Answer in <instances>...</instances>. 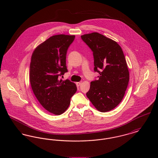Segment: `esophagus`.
<instances>
[{
	"label": "esophagus",
	"instance_id": "1",
	"mask_svg": "<svg viewBox=\"0 0 158 158\" xmlns=\"http://www.w3.org/2000/svg\"><path fill=\"white\" fill-rule=\"evenodd\" d=\"M81 85V82H77V83H76V85H77V87H79Z\"/></svg>",
	"mask_w": 158,
	"mask_h": 158
}]
</instances>
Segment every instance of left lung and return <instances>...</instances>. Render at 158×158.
Segmentation results:
<instances>
[{
  "label": "left lung",
  "mask_w": 158,
  "mask_h": 158,
  "mask_svg": "<svg viewBox=\"0 0 158 158\" xmlns=\"http://www.w3.org/2000/svg\"><path fill=\"white\" fill-rule=\"evenodd\" d=\"M81 38L93 52L94 69L100 74L98 80L90 82L86 95L98 111H110L122 100L130 80L123 50L117 42L97 32Z\"/></svg>",
  "instance_id": "obj_1"
}]
</instances>
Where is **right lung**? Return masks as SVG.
Here are the masks:
<instances>
[{"mask_svg": "<svg viewBox=\"0 0 158 158\" xmlns=\"http://www.w3.org/2000/svg\"><path fill=\"white\" fill-rule=\"evenodd\" d=\"M75 35L50 37L33 51L30 66V81L33 92L47 111L55 115L64 113L77 91L76 85L60 79L68 72L66 54Z\"/></svg>", "mask_w": 158, "mask_h": 158, "instance_id": "right-lung-1", "label": "right lung"}]
</instances>
